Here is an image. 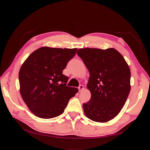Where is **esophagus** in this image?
<instances>
[{"label": "esophagus", "instance_id": "1", "mask_svg": "<svg viewBox=\"0 0 150 150\" xmlns=\"http://www.w3.org/2000/svg\"><path fill=\"white\" fill-rule=\"evenodd\" d=\"M83 89H84V87H83V85H81L79 87V92H81Z\"/></svg>", "mask_w": 150, "mask_h": 150}]
</instances>
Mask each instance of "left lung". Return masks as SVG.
I'll list each match as a JSON object with an SVG mask.
<instances>
[{
    "label": "left lung",
    "instance_id": "obj_1",
    "mask_svg": "<svg viewBox=\"0 0 150 150\" xmlns=\"http://www.w3.org/2000/svg\"><path fill=\"white\" fill-rule=\"evenodd\" d=\"M77 54L90 74L87 87L91 97L83 105L86 116L97 122L112 120L123 108L130 91L128 63L114 48H83Z\"/></svg>",
    "mask_w": 150,
    "mask_h": 150
}]
</instances>
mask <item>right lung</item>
I'll return each mask as SVG.
<instances>
[{
  "label": "right lung",
  "instance_id": "obj_1",
  "mask_svg": "<svg viewBox=\"0 0 150 150\" xmlns=\"http://www.w3.org/2000/svg\"><path fill=\"white\" fill-rule=\"evenodd\" d=\"M77 49L42 47L32 52L19 71L20 92L34 115L52 118L63 112L78 88L67 87L68 77L63 74Z\"/></svg>",
  "mask_w": 150,
  "mask_h": 150
}]
</instances>
